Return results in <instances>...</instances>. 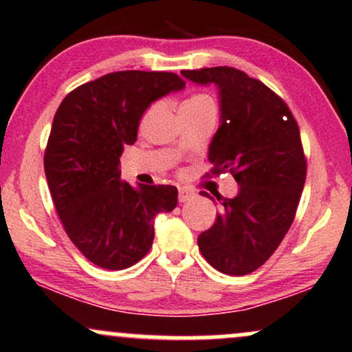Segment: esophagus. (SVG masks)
<instances>
[{"instance_id": "esophagus-1", "label": "esophagus", "mask_w": 352, "mask_h": 352, "mask_svg": "<svg viewBox=\"0 0 352 352\" xmlns=\"http://www.w3.org/2000/svg\"><path fill=\"white\" fill-rule=\"evenodd\" d=\"M194 197V192L188 189H179V202H188L189 199Z\"/></svg>"}]
</instances>
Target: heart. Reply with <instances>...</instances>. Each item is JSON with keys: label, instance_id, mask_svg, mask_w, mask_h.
Wrapping results in <instances>:
<instances>
[{"label": "heart", "instance_id": "b5f03b06", "mask_svg": "<svg viewBox=\"0 0 352 352\" xmlns=\"http://www.w3.org/2000/svg\"><path fill=\"white\" fill-rule=\"evenodd\" d=\"M212 99L206 94H196V96L189 98L188 101H184L181 109H188V107H201V106H212Z\"/></svg>", "mask_w": 352, "mask_h": 352}]
</instances>
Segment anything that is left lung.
Returning <instances> with one entry per match:
<instances>
[{
	"mask_svg": "<svg viewBox=\"0 0 352 352\" xmlns=\"http://www.w3.org/2000/svg\"><path fill=\"white\" fill-rule=\"evenodd\" d=\"M181 75L219 89L220 125L209 162L214 175L228 169L240 186L233 199L219 197L222 212L199 235V250L223 274H250L271 258L296 217L307 175L298 125L274 91L236 68Z\"/></svg>",
	"mask_w": 352,
	"mask_h": 352,
	"instance_id": "left-lung-1",
	"label": "left lung"
}]
</instances>
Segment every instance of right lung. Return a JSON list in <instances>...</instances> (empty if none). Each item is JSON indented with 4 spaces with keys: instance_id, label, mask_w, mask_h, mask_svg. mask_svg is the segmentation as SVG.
Here are the masks:
<instances>
[{
    "instance_id": "right-lung-1",
    "label": "right lung",
    "mask_w": 352,
    "mask_h": 352,
    "mask_svg": "<svg viewBox=\"0 0 352 352\" xmlns=\"http://www.w3.org/2000/svg\"><path fill=\"white\" fill-rule=\"evenodd\" d=\"M184 86L175 73L116 72L78 86L56 109L43 156L47 183L67 235L99 267L140 261L155 217L177 206L175 186L120 179L119 158L137 140L146 107Z\"/></svg>"
}]
</instances>
